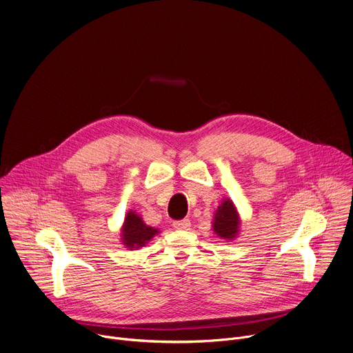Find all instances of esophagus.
<instances>
[{
	"label": "esophagus",
	"instance_id": "esophagus-1",
	"mask_svg": "<svg viewBox=\"0 0 353 353\" xmlns=\"http://www.w3.org/2000/svg\"><path fill=\"white\" fill-rule=\"evenodd\" d=\"M190 221L188 219H183V221H176L173 222V228L177 230H187L190 228Z\"/></svg>",
	"mask_w": 353,
	"mask_h": 353
}]
</instances>
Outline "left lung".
<instances>
[{
	"mask_svg": "<svg viewBox=\"0 0 353 353\" xmlns=\"http://www.w3.org/2000/svg\"><path fill=\"white\" fill-rule=\"evenodd\" d=\"M241 219L240 214L230 198H223L222 203L218 205L214 219L212 230L214 233L226 241H233L240 233Z\"/></svg>",
	"mask_w": 353,
	"mask_h": 353,
	"instance_id": "obj_1",
	"label": "left lung"
}]
</instances>
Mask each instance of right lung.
<instances>
[{"instance_id":"obj_1","label":"right lung","mask_w":353,"mask_h":353,"mask_svg":"<svg viewBox=\"0 0 353 353\" xmlns=\"http://www.w3.org/2000/svg\"><path fill=\"white\" fill-rule=\"evenodd\" d=\"M159 233V229L148 226L143 222V219L135 211L131 210L127 212L124 218L123 226L120 229V239L121 244L125 248L138 250L141 247H145V244H148Z\"/></svg>"}]
</instances>
